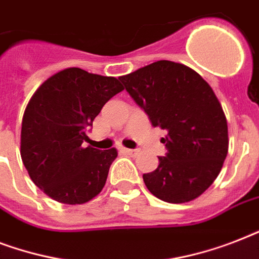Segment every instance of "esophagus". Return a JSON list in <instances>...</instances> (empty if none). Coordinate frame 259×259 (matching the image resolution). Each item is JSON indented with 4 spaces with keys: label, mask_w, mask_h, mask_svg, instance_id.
I'll return each mask as SVG.
<instances>
[{
    "label": "esophagus",
    "mask_w": 259,
    "mask_h": 259,
    "mask_svg": "<svg viewBox=\"0 0 259 259\" xmlns=\"http://www.w3.org/2000/svg\"><path fill=\"white\" fill-rule=\"evenodd\" d=\"M122 150H123L126 154H129V156H136V154L138 153L137 149H125V148H123Z\"/></svg>",
    "instance_id": "obj_1"
}]
</instances>
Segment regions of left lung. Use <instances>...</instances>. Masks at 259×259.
I'll list each match as a JSON object with an SVG mask.
<instances>
[{"label":"left lung","instance_id":"left-lung-1","mask_svg":"<svg viewBox=\"0 0 259 259\" xmlns=\"http://www.w3.org/2000/svg\"><path fill=\"white\" fill-rule=\"evenodd\" d=\"M153 126L165 130L166 154L144 183L166 203L200 196L221 172L229 152L227 121L200 75L180 63L160 60L119 78Z\"/></svg>","mask_w":259,"mask_h":259}]
</instances>
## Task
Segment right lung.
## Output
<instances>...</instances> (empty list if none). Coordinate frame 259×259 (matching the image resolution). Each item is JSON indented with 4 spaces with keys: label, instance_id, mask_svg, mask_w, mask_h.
Instances as JSON below:
<instances>
[{
    "label": "right lung",
    "instance_id": "right-lung-1",
    "mask_svg": "<svg viewBox=\"0 0 259 259\" xmlns=\"http://www.w3.org/2000/svg\"><path fill=\"white\" fill-rule=\"evenodd\" d=\"M122 90L115 78L67 68L30 98L22 117L21 158L32 181L54 200L83 204L105 187L117 150L82 144L106 102Z\"/></svg>",
    "mask_w": 259,
    "mask_h": 259
}]
</instances>
